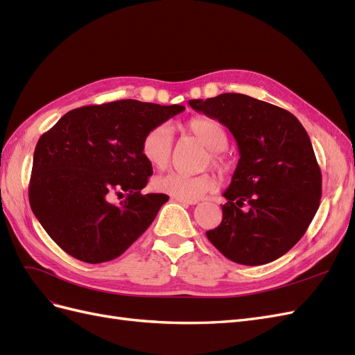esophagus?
I'll list each match as a JSON object with an SVG mask.
<instances>
[{"label":"esophagus","instance_id":"1","mask_svg":"<svg viewBox=\"0 0 355 355\" xmlns=\"http://www.w3.org/2000/svg\"><path fill=\"white\" fill-rule=\"evenodd\" d=\"M173 200L180 204H187V206H194V204L198 202L197 200H185V198H178V197H173Z\"/></svg>","mask_w":355,"mask_h":355}]
</instances>
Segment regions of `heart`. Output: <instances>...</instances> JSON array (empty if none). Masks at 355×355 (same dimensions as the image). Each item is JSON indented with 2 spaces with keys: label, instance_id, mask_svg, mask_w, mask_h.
<instances>
[{
  "label": "heart",
  "instance_id": "1",
  "mask_svg": "<svg viewBox=\"0 0 355 355\" xmlns=\"http://www.w3.org/2000/svg\"><path fill=\"white\" fill-rule=\"evenodd\" d=\"M184 130L209 149L207 163H211L220 173L228 170V163L222 154V149L228 145V135L222 124L206 115H198L189 118L184 124ZM171 151H173V141L167 125L158 124L144 135L141 154L153 167L158 170L166 168L171 159ZM154 185L159 192L171 197L198 200L216 188V179L210 173L188 176L179 171H170L157 178Z\"/></svg>",
  "mask_w": 355,
  "mask_h": 355
}]
</instances>
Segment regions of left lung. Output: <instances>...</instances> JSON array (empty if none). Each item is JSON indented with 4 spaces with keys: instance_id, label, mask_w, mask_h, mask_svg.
Listing matches in <instances>:
<instances>
[{
    "instance_id": "left-lung-1",
    "label": "left lung",
    "mask_w": 355,
    "mask_h": 355,
    "mask_svg": "<svg viewBox=\"0 0 355 355\" xmlns=\"http://www.w3.org/2000/svg\"><path fill=\"white\" fill-rule=\"evenodd\" d=\"M230 128L240 159L218 228L206 232L230 261L263 265L304 237L321 198V170L304 125L288 111L240 93L192 99Z\"/></svg>"
}]
</instances>
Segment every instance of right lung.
Segmentation results:
<instances>
[{"label": "right lung", "mask_w": 355, "mask_h": 355, "mask_svg": "<svg viewBox=\"0 0 355 355\" xmlns=\"http://www.w3.org/2000/svg\"><path fill=\"white\" fill-rule=\"evenodd\" d=\"M184 110L133 99L81 106L40 137L29 204L62 250L87 263L108 262L148 230L168 197L141 192L153 175L142 137ZM123 191L120 205L110 202Z\"/></svg>", "instance_id": "1"}]
</instances>
